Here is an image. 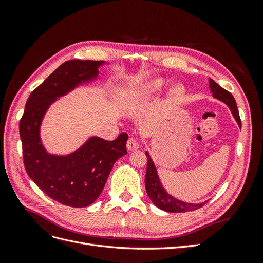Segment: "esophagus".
<instances>
[{"label":"esophagus","instance_id":"esophagus-1","mask_svg":"<svg viewBox=\"0 0 263 263\" xmlns=\"http://www.w3.org/2000/svg\"><path fill=\"white\" fill-rule=\"evenodd\" d=\"M139 148V142L135 138H129L127 140V149L128 150H136Z\"/></svg>","mask_w":263,"mask_h":263}]
</instances>
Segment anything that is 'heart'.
Returning a JSON list of instances; mask_svg holds the SVG:
<instances>
[{
    "mask_svg": "<svg viewBox=\"0 0 263 263\" xmlns=\"http://www.w3.org/2000/svg\"><path fill=\"white\" fill-rule=\"evenodd\" d=\"M162 85H163L162 79H154V80H150L144 84H141L138 87L137 94L139 95V97H146V95L153 94V93L160 90ZM182 94H183V90L180 86L174 87V89L172 90V97L174 99H180L182 97Z\"/></svg>",
    "mask_w": 263,
    "mask_h": 263,
    "instance_id": "obj_1",
    "label": "heart"
}]
</instances>
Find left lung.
Wrapping results in <instances>:
<instances>
[{"instance_id":"1","label":"left lung","mask_w":263,"mask_h":263,"mask_svg":"<svg viewBox=\"0 0 263 263\" xmlns=\"http://www.w3.org/2000/svg\"><path fill=\"white\" fill-rule=\"evenodd\" d=\"M210 87H211V91L213 92L214 98L220 100L221 102H224L225 104L229 106L230 110H232V113L236 119V122L241 128L239 112H238L237 104L233 94L228 92L227 90L222 89V87L219 86L214 80H210ZM146 156H147V172H146V178H145L146 191H147V194L150 197V200L153 201V203L157 206V208L163 210L165 212L184 213L189 211H195L197 209L202 208L205 203H208V202H204L201 204L185 203V202L177 200V198H174L173 196L166 193L164 189L162 187L160 181H159L156 166L153 160H151L149 154L146 153Z\"/></svg>"}]
</instances>
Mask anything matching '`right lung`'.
<instances>
[{
  "label": "right lung",
  "instance_id": "1",
  "mask_svg": "<svg viewBox=\"0 0 263 263\" xmlns=\"http://www.w3.org/2000/svg\"><path fill=\"white\" fill-rule=\"evenodd\" d=\"M103 62L69 60L62 63L30 93L20 122L23 160L29 178L46 195L71 208H85L100 196L115 161L127 154L128 135L122 133L112 141L92 137L76 153L55 157L45 151L39 126L54 99L97 77Z\"/></svg>",
  "mask_w": 263,
  "mask_h": 263
}]
</instances>
